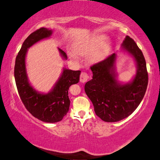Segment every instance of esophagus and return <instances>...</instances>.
Segmentation results:
<instances>
[{"label": "esophagus", "instance_id": "esophagus-1", "mask_svg": "<svg viewBox=\"0 0 160 160\" xmlns=\"http://www.w3.org/2000/svg\"><path fill=\"white\" fill-rule=\"evenodd\" d=\"M88 75L87 74V73L86 72H82L80 75V82L82 83H85L86 81L88 79Z\"/></svg>", "mask_w": 160, "mask_h": 160}]
</instances>
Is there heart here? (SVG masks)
<instances>
[{"mask_svg": "<svg viewBox=\"0 0 160 160\" xmlns=\"http://www.w3.org/2000/svg\"><path fill=\"white\" fill-rule=\"evenodd\" d=\"M105 36L102 35H93L88 38L87 40L80 42L74 47L75 52H70V55L74 59L77 60L79 59L78 55H89V60L91 62H98L107 57L110 51L111 43L109 41L104 42Z\"/></svg>", "mask_w": 160, "mask_h": 160, "instance_id": "heart-1", "label": "heart"}]
</instances>
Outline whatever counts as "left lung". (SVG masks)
<instances>
[{
	"label": "left lung",
	"instance_id": "left-lung-1",
	"mask_svg": "<svg viewBox=\"0 0 160 160\" xmlns=\"http://www.w3.org/2000/svg\"><path fill=\"white\" fill-rule=\"evenodd\" d=\"M121 48L136 62V72L132 79L127 83L117 79V55L113 53L91 67L93 78L85 84V92L95 112L106 122H119L132 114L142 101L148 86L146 62L136 42L127 36Z\"/></svg>",
	"mask_w": 160,
	"mask_h": 160
}]
</instances>
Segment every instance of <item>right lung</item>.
Masks as SVG:
<instances>
[{
	"label": "right lung",
	"mask_w": 160,
	"mask_h": 160,
	"mask_svg": "<svg viewBox=\"0 0 160 160\" xmlns=\"http://www.w3.org/2000/svg\"><path fill=\"white\" fill-rule=\"evenodd\" d=\"M52 34V30L44 27L31 33L17 55L14 72L19 97L25 108L36 118L48 123L60 122L68 112L70 105L68 90L72 84L79 82L81 74L79 70L74 71L63 67L60 78L47 93L36 91L29 83L26 68L28 48L38 41L50 38ZM58 50L62 58L66 60V53L59 48Z\"/></svg>",
	"instance_id": "add662e5"
}]
</instances>
